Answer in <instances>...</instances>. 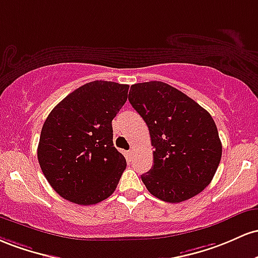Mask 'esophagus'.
Segmentation results:
<instances>
[{
    "label": "esophagus",
    "instance_id": "1",
    "mask_svg": "<svg viewBox=\"0 0 258 258\" xmlns=\"http://www.w3.org/2000/svg\"><path fill=\"white\" fill-rule=\"evenodd\" d=\"M125 155H126V156H128V157L130 158V157H132V156H133V155H134V150H133V149H130V150H128V151H125Z\"/></svg>",
    "mask_w": 258,
    "mask_h": 258
}]
</instances>
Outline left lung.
Here are the masks:
<instances>
[{
  "label": "left lung",
  "mask_w": 258,
  "mask_h": 258,
  "mask_svg": "<svg viewBox=\"0 0 258 258\" xmlns=\"http://www.w3.org/2000/svg\"><path fill=\"white\" fill-rule=\"evenodd\" d=\"M128 98L151 137L153 166L141 175L146 189L170 204L201 192L222 157L221 139L211 114L163 82L134 84Z\"/></svg>",
  "instance_id": "left-lung-1"
}]
</instances>
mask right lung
<instances>
[{"label":"right lung","mask_w":258,"mask_h":258,"mask_svg":"<svg viewBox=\"0 0 258 258\" xmlns=\"http://www.w3.org/2000/svg\"><path fill=\"white\" fill-rule=\"evenodd\" d=\"M129 85L95 80L63 98L46 118L37 160L53 190L78 205H95L114 192L126 161L113 145L112 120Z\"/></svg>","instance_id":"add662e5"}]
</instances>
